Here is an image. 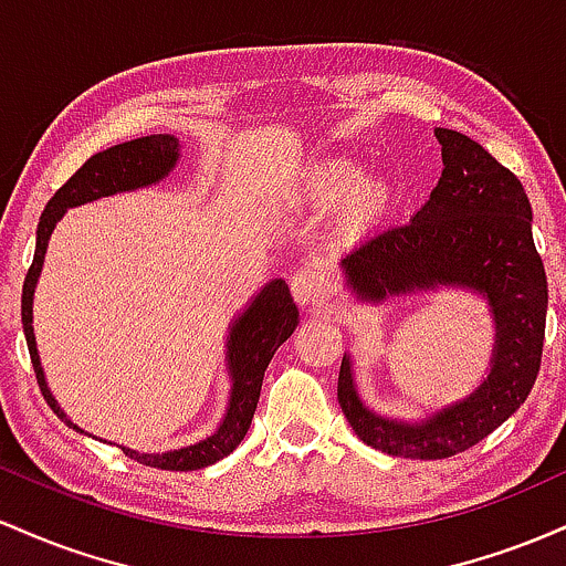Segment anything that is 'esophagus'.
I'll use <instances>...</instances> for the list:
<instances>
[{
  "mask_svg": "<svg viewBox=\"0 0 566 566\" xmlns=\"http://www.w3.org/2000/svg\"><path fill=\"white\" fill-rule=\"evenodd\" d=\"M292 297H295L297 305L303 308H311V305L322 303L324 295H327L329 284H327V271L322 265H303L301 271L292 274Z\"/></svg>",
  "mask_w": 566,
  "mask_h": 566,
  "instance_id": "1",
  "label": "esophagus"
}]
</instances>
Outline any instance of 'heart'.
<instances>
[{
    "instance_id": "b5f03b06",
    "label": "heart",
    "mask_w": 566,
    "mask_h": 566,
    "mask_svg": "<svg viewBox=\"0 0 566 566\" xmlns=\"http://www.w3.org/2000/svg\"><path fill=\"white\" fill-rule=\"evenodd\" d=\"M361 175L359 170L348 165H333V167H324V170H316L314 178L308 180V191L311 197L316 201H324V205H333V201L346 199L348 193H354V188L359 186ZM380 207V193L378 191H365L356 201V210L361 216L367 212H375Z\"/></svg>"
}]
</instances>
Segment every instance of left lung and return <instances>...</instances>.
Here are the masks:
<instances>
[{
  "label": "left lung",
  "mask_w": 566,
  "mask_h": 566,
  "mask_svg": "<svg viewBox=\"0 0 566 566\" xmlns=\"http://www.w3.org/2000/svg\"><path fill=\"white\" fill-rule=\"evenodd\" d=\"M441 178L409 223L388 226L340 261L359 301L463 287L486 297L495 319L490 375L465 399L420 423L388 420L361 405L343 356L337 401L365 444L396 458L441 460L469 450L524 405L541 373L548 282L532 239L524 186L469 135L437 127Z\"/></svg>",
  "instance_id": "obj_1"
}]
</instances>
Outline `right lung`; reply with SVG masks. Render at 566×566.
I'll use <instances>...</instances> for the list:
<instances>
[{
	"instance_id": "right-lung-1",
	"label": "right lung",
	"mask_w": 566,
	"mask_h": 566,
	"mask_svg": "<svg viewBox=\"0 0 566 566\" xmlns=\"http://www.w3.org/2000/svg\"><path fill=\"white\" fill-rule=\"evenodd\" d=\"M178 157L180 146L178 138H172V135H146V138L127 140L119 143V146L106 148V151L95 154V157L84 161L80 170L57 188L55 197L48 201L42 218H39L34 263H31L29 274H25L21 295L23 333L25 343H29L31 365H34L36 382L39 388H42L44 401H48L50 409H53L63 423L80 433H84L82 428L71 423L66 412L57 407L55 396L50 394L48 380H44L42 361H39L34 327H31V322H34V290L36 279L42 274L48 239L69 207H80L101 197H112V193L135 191V188L159 184L161 178L170 175ZM295 327L297 308L295 303H292L290 287L282 279H274V282H269L261 292H258V297L250 303V308L231 324L229 343H226V346H229V350H226V361H229L233 386L229 409H226V418L223 423L218 426V431L212 433V437L197 441V444L180 447V450L170 452H135L129 450V447H122V452H125L129 460H138L143 465H151V469L161 471L207 469V465L218 463L226 454H231L239 447V441L244 439L247 428L252 423L258 399H261L265 367L274 359L276 348L295 333Z\"/></svg>"
}]
</instances>
